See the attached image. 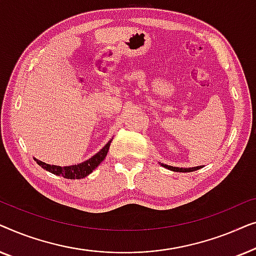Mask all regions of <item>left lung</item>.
Wrapping results in <instances>:
<instances>
[{"instance_id": "8db88e82", "label": "left lung", "mask_w": 256, "mask_h": 256, "mask_svg": "<svg viewBox=\"0 0 256 256\" xmlns=\"http://www.w3.org/2000/svg\"><path fill=\"white\" fill-rule=\"evenodd\" d=\"M164 168H166V169L169 170H172V171H180V172H190V171H196L198 169H200L202 166H197V168H192V169H180V168H176V166H166V164H162Z\"/></svg>"}]
</instances>
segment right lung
I'll list each match as a JSON object with an SVG mask.
<instances>
[{
	"mask_svg": "<svg viewBox=\"0 0 256 256\" xmlns=\"http://www.w3.org/2000/svg\"><path fill=\"white\" fill-rule=\"evenodd\" d=\"M110 142H112V140L93 157H90V160H85V162L76 164V166H50V164H46V163L42 162V160H38L36 158H34V160H36L38 166H42L45 170H48V172L57 174V176L68 178V180H80V178H84V177H86L87 174H90L98 166H99L101 162H102L104 158L107 155L108 149H110Z\"/></svg>",
	"mask_w": 256,
	"mask_h": 256,
	"instance_id": "add662e5",
	"label": "right lung"
}]
</instances>
